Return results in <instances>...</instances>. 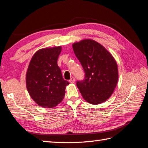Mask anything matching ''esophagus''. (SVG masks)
<instances>
[{"mask_svg":"<svg viewBox=\"0 0 148 148\" xmlns=\"http://www.w3.org/2000/svg\"><path fill=\"white\" fill-rule=\"evenodd\" d=\"M75 82V79L74 77H71V79L69 80V82L71 83H74Z\"/></svg>","mask_w":148,"mask_h":148,"instance_id":"obj_1","label":"esophagus"}]
</instances>
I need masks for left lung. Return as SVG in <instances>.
I'll list each match as a JSON object with an SVG mask.
<instances>
[{"instance_id":"left-lung-1","label":"left lung","mask_w":148,"mask_h":148,"mask_svg":"<svg viewBox=\"0 0 148 148\" xmlns=\"http://www.w3.org/2000/svg\"><path fill=\"white\" fill-rule=\"evenodd\" d=\"M85 72V79L77 83L84 99L100 104L112 96L119 79L118 66L112 55L95 40L83 39L72 45Z\"/></svg>"}]
</instances>
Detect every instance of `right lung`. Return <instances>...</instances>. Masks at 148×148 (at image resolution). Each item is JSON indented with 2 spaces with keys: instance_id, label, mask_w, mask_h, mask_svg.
Listing matches in <instances>:
<instances>
[{
  "instance_id": "1",
  "label": "right lung",
  "mask_w": 148,
  "mask_h": 148,
  "mask_svg": "<svg viewBox=\"0 0 148 148\" xmlns=\"http://www.w3.org/2000/svg\"><path fill=\"white\" fill-rule=\"evenodd\" d=\"M61 46L41 49L31 58L26 73V84L38 105L52 108L64 99L68 82L62 77L57 60Z\"/></svg>"
}]
</instances>
